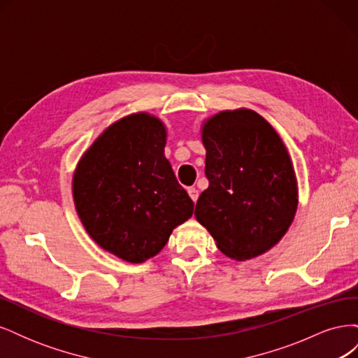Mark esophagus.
Here are the masks:
<instances>
[{
  "mask_svg": "<svg viewBox=\"0 0 358 358\" xmlns=\"http://www.w3.org/2000/svg\"><path fill=\"white\" fill-rule=\"evenodd\" d=\"M188 194H189V197H191V200L196 203L197 201V199H199V189H196V188H188Z\"/></svg>",
  "mask_w": 358,
  "mask_h": 358,
  "instance_id": "obj_1",
  "label": "esophagus"
}]
</instances>
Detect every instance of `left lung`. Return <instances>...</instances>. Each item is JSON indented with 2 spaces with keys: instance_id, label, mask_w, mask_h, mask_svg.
I'll return each instance as SVG.
<instances>
[{
  "instance_id": "8db88e82",
  "label": "left lung",
  "mask_w": 358,
  "mask_h": 358,
  "mask_svg": "<svg viewBox=\"0 0 358 358\" xmlns=\"http://www.w3.org/2000/svg\"><path fill=\"white\" fill-rule=\"evenodd\" d=\"M209 188L196 218L225 255H262L287 233L297 209V182L287 148L264 117L239 109L208 119L201 129Z\"/></svg>"
}]
</instances>
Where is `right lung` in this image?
Masks as SVG:
<instances>
[{"mask_svg": "<svg viewBox=\"0 0 358 358\" xmlns=\"http://www.w3.org/2000/svg\"><path fill=\"white\" fill-rule=\"evenodd\" d=\"M164 146L158 117L129 115L95 140L74 173V204L86 231L128 263L155 257L194 210Z\"/></svg>", "mask_w": 358, "mask_h": 358, "instance_id": "right-lung-1", "label": "right lung"}]
</instances>
